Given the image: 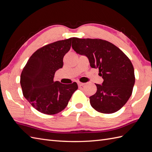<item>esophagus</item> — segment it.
Masks as SVG:
<instances>
[{"mask_svg":"<svg viewBox=\"0 0 152 152\" xmlns=\"http://www.w3.org/2000/svg\"><path fill=\"white\" fill-rule=\"evenodd\" d=\"M77 85H78L79 87H82L85 85V83H81V82H80V81H78V82H77Z\"/></svg>","mask_w":152,"mask_h":152,"instance_id":"34e87169","label":"esophagus"}]
</instances>
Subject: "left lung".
<instances>
[{
  "label": "left lung",
  "instance_id": "obj_1",
  "mask_svg": "<svg viewBox=\"0 0 152 152\" xmlns=\"http://www.w3.org/2000/svg\"><path fill=\"white\" fill-rule=\"evenodd\" d=\"M72 48L86 56L92 68L99 69L102 85L96 84L97 91L90 103L101 113L112 114L120 110L132 95L135 83L134 69L121 50L102 39L73 38Z\"/></svg>",
  "mask_w": 152,
  "mask_h": 152
}]
</instances>
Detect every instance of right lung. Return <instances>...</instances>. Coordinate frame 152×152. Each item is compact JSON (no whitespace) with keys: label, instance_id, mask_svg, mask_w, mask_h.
<instances>
[{"label":"right lung","instance_id":"right-lung-1","mask_svg":"<svg viewBox=\"0 0 152 152\" xmlns=\"http://www.w3.org/2000/svg\"><path fill=\"white\" fill-rule=\"evenodd\" d=\"M72 39L57 41L38 49L23 69L20 76L23 95L41 113H59L67 106L77 89L76 82L63 84L53 81L56 71L63 67V58L71 49Z\"/></svg>","mask_w":152,"mask_h":152}]
</instances>
